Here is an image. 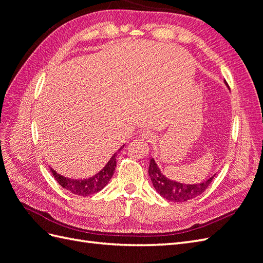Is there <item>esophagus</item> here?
I'll use <instances>...</instances> for the list:
<instances>
[{"mask_svg":"<svg viewBox=\"0 0 263 263\" xmlns=\"http://www.w3.org/2000/svg\"><path fill=\"white\" fill-rule=\"evenodd\" d=\"M140 137L146 141H151L154 140V134L149 130H142L140 134Z\"/></svg>","mask_w":263,"mask_h":263,"instance_id":"34e87169","label":"esophagus"}]
</instances>
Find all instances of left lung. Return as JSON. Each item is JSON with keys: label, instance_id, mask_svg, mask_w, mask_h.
I'll list each match as a JSON object with an SVG mask.
<instances>
[{"label": "left lung", "instance_id": "8db88e82", "mask_svg": "<svg viewBox=\"0 0 263 263\" xmlns=\"http://www.w3.org/2000/svg\"><path fill=\"white\" fill-rule=\"evenodd\" d=\"M225 83L228 86L226 81ZM148 173L157 192L171 202H185L201 195L209 187L215 177L214 174L209 180L198 183V184H184V183L172 181L163 176L154 158L149 162Z\"/></svg>", "mask_w": 263, "mask_h": 263}]
</instances>
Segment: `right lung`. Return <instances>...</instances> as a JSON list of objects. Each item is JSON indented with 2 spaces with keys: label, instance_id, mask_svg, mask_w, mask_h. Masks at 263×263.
Here are the masks:
<instances>
[{
  "label": "right lung",
  "instance_id": "add662e5",
  "mask_svg": "<svg viewBox=\"0 0 263 263\" xmlns=\"http://www.w3.org/2000/svg\"><path fill=\"white\" fill-rule=\"evenodd\" d=\"M122 148H124V145L112 156V158L109 159V161L106 163L104 168L97 174H94V176L91 178L83 179V180L68 179L66 177L60 176V174H58L51 168H50V171L52 173L54 180L57 181L63 189H66L71 193H73L76 195H81V196H87L94 193H98L103 187L106 186L109 180L112 179L116 168V157H117L118 151Z\"/></svg>",
  "mask_w": 263,
  "mask_h": 263
}]
</instances>
